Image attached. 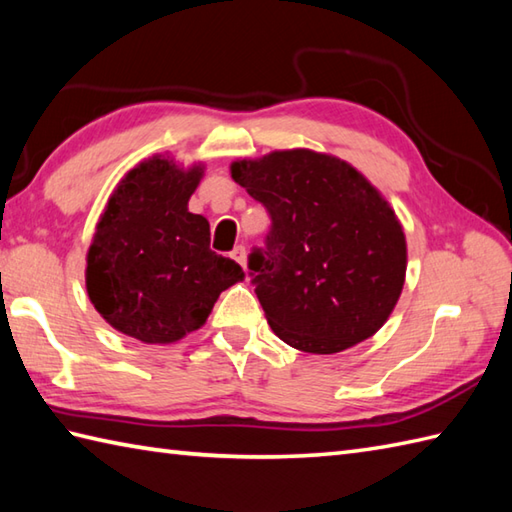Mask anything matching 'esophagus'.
<instances>
[{
	"label": "esophagus",
	"instance_id": "esophagus-1",
	"mask_svg": "<svg viewBox=\"0 0 512 512\" xmlns=\"http://www.w3.org/2000/svg\"><path fill=\"white\" fill-rule=\"evenodd\" d=\"M231 255H233L235 262L246 270V248H244V246H235V250H233Z\"/></svg>",
	"mask_w": 512,
	"mask_h": 512
}]
</instances>
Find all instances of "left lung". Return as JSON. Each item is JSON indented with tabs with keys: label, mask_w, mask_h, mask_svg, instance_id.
Listing matches in <instances>:
<instances>
[{
	"label": "left lung",
	"mask_w": 512,
	"mask_h": 512,
	"mask_svg": "<svg viewBox=\"0 0 512 512\" xmlns=\"http://www.w3.org/2000/svg\"><path fill=\"white\" fill-rule=\"evenodd\" d=\"M231 178L273 217L266 250L248 268L281 341L336 354L383 328L405 286L407 239L361 171L299 147L235 160Z\"/></svg>",
	"instance_id": "8db88e82"
}]
</instances>
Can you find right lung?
<instances>
[{"instance_id":"add662e5","label":"right lung","mask_w":512,"mask_h":512,"mask_svg":"<svg viewBox=\"0 0 512 512\" xmlns=\"http://www.w3.org/2000/svg\"><path fill=\"white\" fill-rule=\"evenodd\" d=\"M202 162L140 160L116 184L85 255V288L96 312L132 339L169 345L200 330L217 297L244 270L213 253L211 226L189 211Z\"/></svg>"}]
</instances>
